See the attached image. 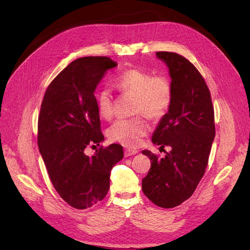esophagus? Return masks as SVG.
Instances as JSON below:
<instances>
[{"label": "esophagus", "mask_w": 250, "mask_h": 250, "mask_svg": "<svg viewBox=\"0 0 250 250\" xmlns=\"http://www.w3.org/2000/svg\"><path fill=\"white\" fill-rule=\"evenodd\" d=\"M138 150H135V149H126L125 151V157H129V156H133V155H136L138 154Z\"/></svg>", "instance_id": "esophagus-1"}]
</instances>
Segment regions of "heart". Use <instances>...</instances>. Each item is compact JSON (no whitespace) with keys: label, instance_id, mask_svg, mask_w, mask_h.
Returning a JSON list of instances; mask_svg holds the SVG:
<instances>
[{"label":"heart","instance_id":"b5f03b06","mask_svg":"<svg viewBox=\"0 0 250 250\" xmlns=\"http://www.w3.org/2000/svg\"><path fill=\"white\" fill-rule=\"evenodd\" d=\"M114 86L123 93L136 97L134 112L151 120L163 117L172 101V87L164 76H154L139 69L127 70L114 79ZM97 109L101 117L109 120L113 114L112 97L109 90L102 89L96 95ZM149 132V125L142 116L118 120L109 127L111 141L126 147H137Z\"/></svg>","mask_w":250,"mask_h":250}]
</instances>
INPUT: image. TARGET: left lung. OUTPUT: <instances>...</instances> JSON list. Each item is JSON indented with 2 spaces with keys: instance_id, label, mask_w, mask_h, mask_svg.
Returning a JSON list of instances; mask_svg holds the SVG:
<instances>
[{
  "instance_id": "8db88e82",
  "label": "left lung",
  "mask_w": 250,
  "mask_h": 250,
  "mask_svg": "<svg viewBox=\"0 0 250 250\" xmlns=\"http://www.w3.org/2000/svg\"><path fill=\"white\" fill-rule=\"evenodd\" d=\"M171 78L172 101L152 136L153 144L171 147L164 158L142 151L151 168L142 189L156 206L174 208L190 198L205 174L215 138L214 107L203 76L175 52L158 51Z\"/></svg>"
}]
</instances>
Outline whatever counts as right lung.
Here are the masks:
<instances>
[{"instance_id": "right-lung-1", "label": "right lung", "mask_w": 250, "mask_h": 250, "mask_svg": "<svg viewBox=\"0 0 250 250\" xmlns=\"http://www.w3.org/2000/svg\"><path fill=\"white\" fill-rule=\"evenodd\" d=\"M117 62L107 57L72 62L47 87L38 116L37 143L52 186L75 208L102 201L112 167L124 158L123 147L111 144L88 156L89 145L104 141L95 89Z\"/></svg>"}]
</instances>
